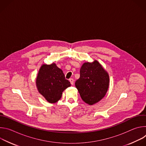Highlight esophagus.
Wrapping results in <instances>:
<instances>
[{
	"label": "esophagus",
	"mask_w": 146,
	"mask_h": 146,
	"mask_svg": "<svg viewBox=\"0 0 146 146\" xmlns=\"http://www.w3.org/2000/svg\"><path fill=\"white\" fill-rule=\"evenodd\" d=\"M69 81L70 82L72 85H73V84H74V80L73 78H70L69 79Z\"/></svg>",
	"instance_id": "esophagus-1"
}]
</instances>
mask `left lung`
<instances>
[{
    "label": "left lung",
    "instance_id": "obj_1",
    "mask_svg": "<svg viewBox=\"0 0 146 146\" xmlns=\"http://www.w3.org/2000/svg\"><path fill=\"white\" fill-rule=\"evenodd\" d=\"M75 86L82 100L92 105L105 96L109 86V76L97 60L86 62L80 69Z\"/></svg>",
    "mask_w": 146,
    "mask_h": 146
}]
</instances>
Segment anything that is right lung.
Returning <instances> with one entry per match:
<instances>
[{
	"mask_svg": "<svg viewBox=\"0 0 146 146\" xmlns=\"http://www.w3.org/2000/svg\"><path fill=\"white\" fill-rule=\"evenodd\" d=\"M70 86L63 72L55 64L43 65L40 68L36 78V86L40 94L49 103L58 102L63 91Z\"/></svg>",
	"mask_w": 146,
	"mask_h": 146,
	"instance_id": "1",
	"label": "right lung"
}]
</instances>
